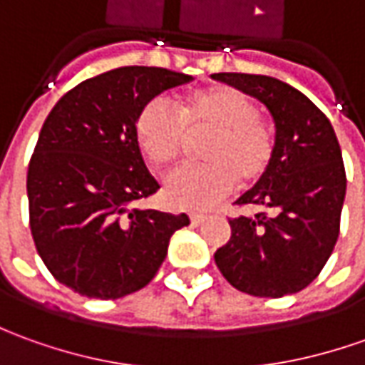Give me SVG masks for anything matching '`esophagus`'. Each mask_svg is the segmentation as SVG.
I'll return each instance as SVG.
<instances>
[{
	"label": "esophagus",
	"mask_w": 365,
	"mask_h": 365,
	"mask_svg": "<svg viewBox=\"0 0 365 365\" xmlns=\"http://www.w3.org/2000/svg\"><path fill=\"white\" fill-rule=\"evenodd\" d=\"M190 220H192V225H202L203 222H205V215H202V214H193L192 217H190Z\"/></svg>",
	"instance_id": "1"
}]
</instances>
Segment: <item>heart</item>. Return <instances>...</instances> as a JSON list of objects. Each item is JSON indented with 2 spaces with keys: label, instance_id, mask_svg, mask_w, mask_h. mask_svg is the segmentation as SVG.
Instances as JSON below:
<instances>
[{
  "label": "heart",
  "instance_id": "b5f03b06",
  "mask_svg": "<svg viewBox=\"0 0 365 365\" xmlns=\"http://www.w3.org/2000/svg\"><path fill=\"white\" fill-rule=\"evenodd\" d=\"M133 133L155 168L172 165L187 135H207L200 145L205 163L173 172L163 185V197L173 210H205L224 200L235 182L252 187L266 178L274 160V133L255 101L230 86L192 91L178 99L175 111L151 99L138 111Z\"/></svg>",
  "mask_w": 365,
  "mask_h": 365
}]
</instances>
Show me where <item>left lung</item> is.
I'll list each match as a JSON object with an SVG mask.
<instances>
[{
	"mask_svg": "<svg viewBox=\"0 0 365 365\" xmlns=\"http://www.w3.org/2000/svg\"><path fill=\"white\" fill-rule=\"evenodd\" d=\"M266 106L276 123L266 178L237 200L252 215L230 220L232 237L215 252L222 276L240 292L282 297L307 287L339 235L346 170L336 131L302 91L269 76L214 73Z\"/></svg>",
	"mask_w": 365,
	"mask_h": 365,
	"instance_id": "1",
	"label": "left lung"
}]
</instances>
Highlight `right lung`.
<instances>
[{"label":"right lung","mask_w":365,"mask_h":365,"mask_svg":"<svg viewBox=\"0 0 365 365\" xmlns=\"http://www.w3.org/2000/svg\"><path fill=\"white\" fill-rule=\"evenodd\" d=\"M172 69L130 66L69 89L49 111L27 170L29 227L59 284L118 299L148 286L185 214L130 207L160 190L133 133L141 106L192 81Z\"/></svg>","instance_id":"right-lung-1"}]
</instances>
